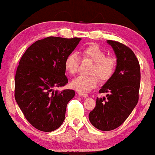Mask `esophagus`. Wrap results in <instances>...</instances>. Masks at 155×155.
I'll list each match as a JSON object with an SVG mask.
<instances>
[{"label":"esophagus","mask_w":155,"mask_h":155,"mask_svg":"<svg viewBox=\"0 0 155 155\" xmlns=\"http://www.w3.org/2000/svg\"><path fill=\"white\" fill-rule=\"evenodd\" d=\"M78 95L79 96H83V97H87L88 95L87 93H84V92H78Z\"/></svg>","instance_id":"esophagus-1"}]
</instances>
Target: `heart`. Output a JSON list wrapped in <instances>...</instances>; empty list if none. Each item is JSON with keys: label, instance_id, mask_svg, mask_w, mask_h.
Here are the masks:
<instances>
[{"label": "heart", "instance_id": "obj_1", "mask_svg": "<svg viewBox=\"0 0 155 155\" xmlns=\"http://www.w3.org/2000/svg\"><path fill=\"white\" fill-rule=\"evenodd\" d=\"M84 60L94 62L90 74V76H79L71 81V87L79 92H87L97 87L99 79L101 81H108L114 74L117 67L116 59L113 57L106 56V52L96 44H90L84 47L79 52ZM80 60L76 53H71L65 58L64 66L71 75L77 72ZM98 76L97 77V76Z\"/></svg>", "mask_w": 155, "mask_h": 155}]
</instances>
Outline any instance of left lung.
<instances>
[{
    "mask_svg": "<svg viewBox=\"0 0 155 155\" xmlns=\"http://www.w3.org/2000/svg\"><path fill=\"white\" fill-rule=\"evenodd\" d=\"M107 43L116 54V70L99 90L107 95L97 97L95 107L89 114L92 125L103 131L117 128L129 117L138 104L140 81V65L132 49L115 41Z\"/></svg>",
    "mask_w": 155,
    "mask_h": 155,
    "instance_id": "8db88e82",
    "label": "left lung"
}]
</instances>
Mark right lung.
Segmentation results:
<instances>
[{"instance_id": "add662e5", "label": "right lung", "mask_w": 155, "mask_h": 155, "mask_svg": "<svg viewBox=\"0 0 155 155\" xmlns=\"http://www.w3.org/2000/svg\"><path fill=\"white\" fill-rule=\"evenodd\" d=\"M81 38L49 36L35 41L19 60L15 74V97L26 120L44 132L54 131L65 120L73 90H55L68 82L64 66Z\"/></svg>"}]
</instances>
